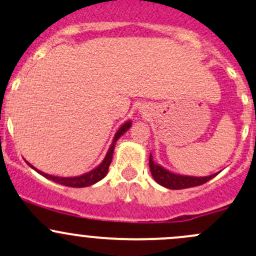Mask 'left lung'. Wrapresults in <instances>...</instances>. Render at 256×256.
I'll return each mask as SVG.
<instances>
[{
	"label": "left lung",
	"instance_id": "1",
	"mask_svg": "<svg viewBox=\"0 0 256 256\" xmlns=\"http://www.w3.org/2000/svg\"><path fill=\"white\" fill-rule=\"evenodd\" d=\"M150 174H152L153 179L162 185L164 188H168L172 190H180V189H188V188L198 186L205 182L211 180L218 173L211 174L208 176H182V174L173 173V172L168 170L160 164H157L153 160L152 154L150 156Z\"/></svg>",
	"mask_w": 256,
	"mask_h": 256
}]
</instances>
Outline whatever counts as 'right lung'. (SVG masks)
<instances>
[{"instance_id":"right-lung-1","label":"right lung","mask_w":256,"mask_h":256,"mask_svg":"<svg viewBox=\"0 0 256 256\" xmlns=\"http://www.w3.org/2000/svg\"><path fill=\"white\" fill-rule=\"evenodd\" d=\"M131 125H132V122H131V120H128V121H125V122H124L122 125L120 126L119 130H118L116 134L114 135V138H112V144H110L109 150H108V152H106V157H104L103 162L99 164L98 166H96V168L92 169V170L88 172V173L82 174V176H50V174L44 173V172H40L39 169H36V166H32V164L29 162H26V163H28V166H30L32 168L34 169V170L38 172L39 174H42V176H45L46 179H49V180H52V182H58V184L64 185V186H70V188L90 186V185L96 184V182H98L99 180H102L104 176H106L108 169H109V166H110V163H112V153H114L115 144H116L118 140H119L120 137L122 136L124 134H125L126 131H128V128H131Z\"/></svg>"}]
</instances>
